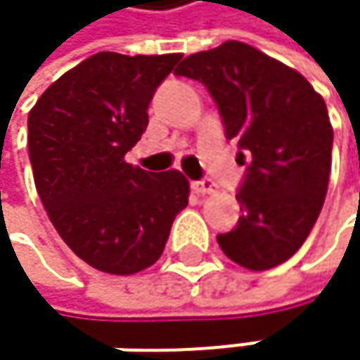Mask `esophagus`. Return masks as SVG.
Returning <instances> with one entry per match:
<instances>
[{
    "mask_svg": "<svg viewBox=\"0 0 360 360\" xmlns=\"http://www.w3.org/2000/svg\"><path fill=\"white\" fill-rule=\"evenodd\" d=\"M191 189H193L195 193H212V191L217 189V185H214V181L212 179H202L193 181V183H191Z\"/></svg>",
    "mask_w": 360,
    "mask_h": 360,
    "instance_id": "34e87169",
    "label": "esophagus"
}]
</instances>
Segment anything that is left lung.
Segmentation results:
<instances>
[{"label": "left lung", "mask_w": 360, "mask_h": 360, "mask_svg": "<svg viewBox=\"0 0 360 360\" xmlns=\"http://www.w3.org/2000/svg\"><path fill=\"white\" fill-rule=\"evenodd\" d=\"M175 75L208 89L246 165L236 195L242 217L217 236L221 250L252 271L285 262L309 238L327 193L333 131L323 98L300 72L242 41L187 56Z\"/></svg>", "instance_id": "left-lung-1"}]
</instances>
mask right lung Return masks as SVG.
<instances>
[{
	"instance_id": "obj_1",
	"label": "right lung",
	"mask_w": 360,
	"mask_h": 360,
	"mask_svg": "<svg viewBox=\"0 0 360 360\" xmlns=\"http://www.w3.org/2000/svg\"><path fill=\"white\" fill-rule=\"evenodd\" d=\"M179 60L100 51L49 85L29 114L39 198L66 246L98 271L131 275L154 264L187 206L179 171L158 175L124 162Z\"/></svg>"
}]
</instances>
